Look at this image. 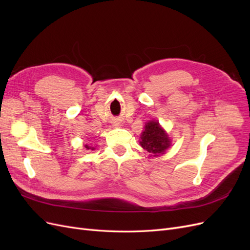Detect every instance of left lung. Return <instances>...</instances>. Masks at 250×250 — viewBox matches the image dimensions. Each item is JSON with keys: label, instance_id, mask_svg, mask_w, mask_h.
I'll return each instance as SVG.
<instances>
[{"label": "left lung", "instance_id": "left-lung-1", "mask_svg": "<svg viewBox=\"0 0 250 250\" xmlns=\"http://www.w3.org/2000/svg\"><path fill=\"white\" fill-rule=\"evenodd\" d=\"M141 146L149 153L154 155L165 152L170 146V139L156 121H150L145 126V131L142 133Z\"/></svg>", "mask_w": 250, "mask_h": 250}]
</instances>
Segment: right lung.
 Wrapping results in <instances>:
<instances>
[{
    "mask_svg": "<svg viewBox=\"0 0 250 250\" xmlns=\"http://www.w3.org/2000/svg\"><path fill=\"white\" fill-rule=\"evenodd\" d=\"M85 148H86V149H93L92 147H89V146H87V145H85Z\"/></svg>",
    "mask_w": 250,
    "mask_h": 250,
    "instance_id": "1",
    "label": "right lung"
}]
</instances>
